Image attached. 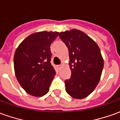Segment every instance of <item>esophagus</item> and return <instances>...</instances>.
Instances as JSON below:
<instances>
[{
	"label": "esophagus",
	"mask_w": 120,
	"mask_h": 120,
	"mask_svg": "<svg viewBox=\"0 0 120 120\" xmlns=\"http://www.w3.org/2000/svg\"><path fill=\"white\" fill-rule=\"evenodd\" d=\"M62 67V65H58V66H57V68H58V69H60Z\"/></svg>",
	"instance_id": "1"
}]
</instances>
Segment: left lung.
I'll list each match as a JSON object with an SVG mask.
<instances>
[{
  "instance_id": "left-lung-1",
  "label": "left lung",
  "mask_w": 120,
  "mask_h": 120,
  "mask_svg": "<svg viewBox=\"0 0 120 120\" xmlns=\"http://www.w3.org/2000/svg\"><path fill=\"white\" fill-rule=\"evenodd\" d=\"M61 40L68 49L70 79L65 81L66 91L71 97H88L97 86L104 67L101 50L91 37L76 29L61 32Z\"/></svg>"
}]
</instances>
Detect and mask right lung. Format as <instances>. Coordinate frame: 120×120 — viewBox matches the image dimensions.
Listing matches in <instances>:
<instances>
[{"instance_id": "obj_1", "label": "right lung", "mask_w": 120, "mask_h": 120, "mask_svg": "<svg viewBox=\"0 0 120 120\" xmlns=\"http://www.w3.org/2000/svg\"><path fill=\"white\" fill-rule=\"evenodd\" d=\"M59 33L40 31L30 35L15 50L14 66L15 77L29 94L39 97L46 94L56 75L51 65L50 45Z\"/></svg>"}]
</instances>
